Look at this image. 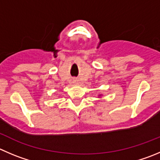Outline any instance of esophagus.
I'll use <instances>...</instances> for the list:
<instances>
[{
    "label": "esophagus",
    "instance_id": "1",
    "mask_svg": "<svg viewBox=\"0 0 160 160\" xmlns=\"http://www.w3.org/2000/svg\"><path fill=\"white\" fill-rule=\"evenodd\" d=\"M78 80L77 78L73 79V83H74V84H78Z\"/></svg>",
    "mask_w": 160,
    "mask_h": 160
}]
</instances>
